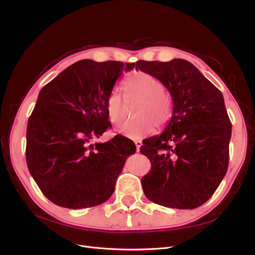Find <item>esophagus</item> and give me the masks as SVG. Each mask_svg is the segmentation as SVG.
Wrapping results in <instances>:
<instances>
[{"label": "esophagus", "instance_id": "34e87169", "mask_svg": "<svg viewBox=\"0 0 255 255\" xmlns=\"http://www.w3.org/2000/svg\"><path fill=\"white\" fill-rule=\"evenodd\" d=\"M141 144H142V142L140 141V140H135V145H136V151L137 152H139L140 146H141Z\"/></svg>", "mask_w": 255, "mask_h": 255}]
</instances>
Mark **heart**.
<instances>
[{
  "mask_svg": "<svg viewBox=\"0 0 255 255\" xmlns=\"http://www.w3.org/2000/svg\"><path fill=\"white\" fill-rule=\"evenodd\" d=\"M125 91L128 102H138L134 113L139 117L122 125L118 128L119 133L140 139L152 133L155 124L159 128L168 124L172 116V102L163 92L159 79L145 72H134L126 79ZM107 107L111 122L118 125L125 117L126 101L117 89L109 95Z\"/></svg>",
  "mask_w": 255,
  "mask_h": 255,
  "instance_id": "1",
  "label": "heart"
}]
</instances>
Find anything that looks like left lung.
Here are the masks:
<instances>
[{
	"label": "left lung",
	"mask_w": 255,
	"mask_h": 255,
	"mask_svg": "<svg viewBox=\"0 0 255 255\" xmlns=\"http://www.w3.org/2000/svg\"><path fill=\"white\" fill-rule=\"evenodd\" d=\"M153 75L173 100L170 122L140 152L151 161L141 179L144 195L174 209H195L213 195L228 170L232 125L223 94L183 59L136 62Z\"/></svg>",
	"instance_id": "left-lung-1"
}]
</instances>
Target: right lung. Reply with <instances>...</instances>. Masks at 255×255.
Returning a JSON list of instances; mask_svg holds the SVG:
<instances>
[{
	"mask_svg": "<svg viewBox=\"0 0 255 255\" xmlns=\"http://www.w3.org/2000/svg\"><path fill=\"white\" fill-rule=\"evenodd\" d=\"M134 63L81 60L41 90L26 130V162L45 197L83 209L107 201L135 143L116 135L90 144L108 128V98Z\"/></svg>",
	"mask_w": 255,
	"mask_h": 255,
	"instance_id": "obj_1",
	"label": "right lung"
}]
</instances>
